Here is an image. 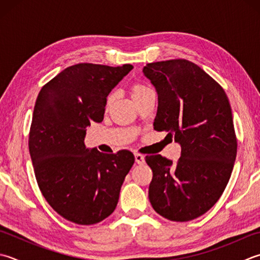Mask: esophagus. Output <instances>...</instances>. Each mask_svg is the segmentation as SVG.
Returning a JSON list of instances; mask_svg holds the SVG:
<instances>
[{
  "label": "esophagus",
  "instance_id": "34e87169",
  "mask_svg": "<svg viewBox=\"0 0 260 260\" xmlns=\"http://www.w3.org/2000/svg\"><path fill=\"white\" fill-rule=\"evenodd\" d=\"M135 156V162L137 165H143L145 162V157L142 155V154H139V153H135L134 154Z\"/></svg>",
  "mask_w": 260,
  "mask_h": 260
}]
</instances>
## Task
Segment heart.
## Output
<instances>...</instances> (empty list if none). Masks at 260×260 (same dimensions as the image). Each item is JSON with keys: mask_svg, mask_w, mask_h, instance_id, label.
<instances>
[{"mask_svg": "<svg viewBox=\"0 0 260 260\" xmlns=\"http://www.w3.org/2000/svg\"><path fill=\"white\" fill-rule=\"evenodd\" d=\"M150 93H152V90L149 88V86H146L142 83H134L131 88V95L135 103ZM114 100H115V94H110L108 98H107V107H108V108L113 105Z\"/></svg>", "mask_w": 260, "mask_h": 260, "instance_id": "obj_1", "label": "heart"}]
</instances>
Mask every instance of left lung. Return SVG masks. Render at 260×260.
<instances>
[{
    "label": "left lung",
    "mask_w": 260,
    "mask_h": 260,
    "mask_svg": "<svg viewBox=\"0 0 260 260\" xmlns=\"http://www.w3.org/2000/svg\"><path fill=\"white\" fill-rule=\"evenodd\" d=\"M143 74L157 94L154 129L169 132L180 145L177 162L145 157L153 172L149 200L168 220L187 222L214 206L237 156L232 111L224 90L186 59L146 64Z\"/></svg>",
    "instance_id": "8db88e82"
}]
</instances>
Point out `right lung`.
I'll return each mask as SVG.
<instances>
[{
  "mask_svg": "<svg viewBox=\"0 0 260 260\" xmlns=\"http://www.w3.org/2000/svg\"><path fill=\"white\" fill-rule=\"evenodd\" d=\"M133 66L81 63L43 86L36 100L29 152L45 200L68 221L91 225L115 211L135 157L84 144L86 128L104 119L107 96Z\"/></svg>",
  "mask_w": 260,
  "mask_h": 260,
  "instance_id": "right-lung-1",
  "label": "right lung"
}]
</instances>
